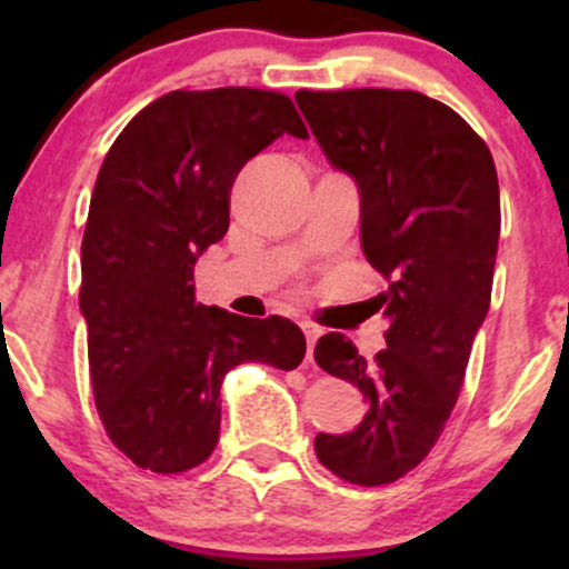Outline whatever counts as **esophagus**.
Here are the masks:
<instances>
[{"instance_id": "1", "label": "esophagus", "mask_w": 569, "mask_h": 569, "mask_svg": "<svg viewBox=\"0 0 569 569\" xmlns=\"http://www.w3.org/2000/svg\"><path fill=\"white\" fill-rule=\"evenodd\" d=\"M302 331H305V339H307V358H312V348H316L318 337L323 335V329L318 323H312V321H302Z\"/></svg>"}]
</instances>
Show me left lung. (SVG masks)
<instances>
[{
  "mask_svg": "<svg viewBox=\"0 0 569 569\" xmlns=\"http://www.w3.org/2000/svg\"><path fill=\"white\" fill-rule=\"evenodd\" d=\"M326 160L361 194V248L388 280V348L367 361L337 331L316 361L369 403L350 433L316 436L339 479L380 487L426 460L452 415L492 297L500 238L495 160L447 103L415 90H299Z\"/></svg>",
  "mask_w": 569,
  "mask_h": 569,
  "instance_id": "8db88e82",
  "label": "left lung"
}]
</instances>
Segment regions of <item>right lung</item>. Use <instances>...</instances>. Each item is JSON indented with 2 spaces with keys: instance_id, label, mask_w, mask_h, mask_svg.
<instances>
[{
  "instance_id": "right-lung-1",
  "label": "right lung",
  "mask_w": 569,
  "mask_h": 569,
  "mask_svg": "<svg viewBox=\"0 0 569 569\" xmlns=\"http://www.w3.org/2000/svg\"><path fill=\"white\" fill-rule=\"evenodd\" d=\"M283 133L307 139L283 93L173 90L128 122L98 171L80 289L90 380L109 439L147 471L208 460L227 371L302 363L289 318L194 302V264L230 227L234 176Z\"/></svg>"
}]
</instances>
